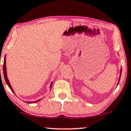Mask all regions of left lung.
<instances>
[{
  "label": "left lung",
  "mask_w": 131,
  "mask_h": 131,
  "mask_svg": "<svg viewBox=\"0 0 131 131\" xmlns=\"http://www.w3.org/2000/svg\"><path fill=\"white\" fill-rule=\"evenodd\" d=\"M121 74H122V69H120V77H119V80H118V84H117V85H118V83H119V81H120V77H121Z\"/></svg>",
  "instance_id": "1"
}]
</instances>
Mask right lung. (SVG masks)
<instances>
[{"mask_svg":"<svg viewBox=\"0 0 131 131\" xmlns=\"http://www.w3.org/2000/svg\"><path fill=\"white\" fill-rule=\"evenodd\" d=\"M3 71H4V77H5V80L6 81V83H7V85L8 86H9V88L11 91H12L13 92H14V91H13V89L12 88V87H11V86L10 85V83H9V80H8V79L7 77V74H6V60H5V59H4V66H3ZM52 83H51V86H50V88H51V86H52ZM39 100H39L37 101H36L35 102H39ZM26 103H34V102H26Z\"/></svg>","mask_w":131,"mask_h":131,"instance_id":"1","label":"right lung"}]
</instances>
